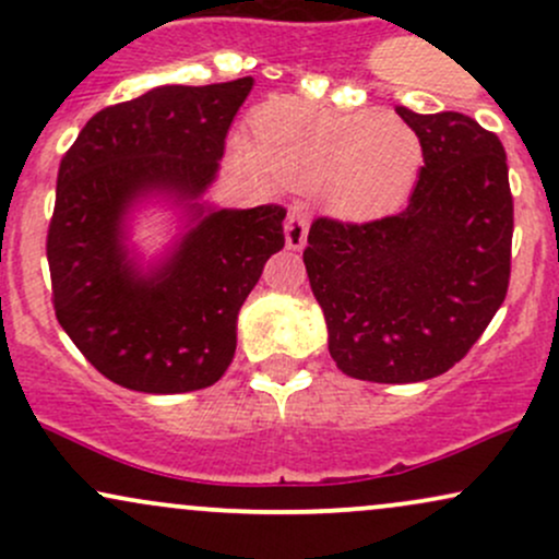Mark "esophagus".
Here are the masks:
<instances>
[{
	"instance_id": "1",
	"label": "esophagus",
	"mask_w": 559,
	"mask_h": 559,
	"mask_svg": "<svg viewBox=\"0 0 559 559\" xmlns=\"http://www.w3.org/2000/svg\"><path fill=\"white\" fill-rule=\"evenodd\" d=\"M307 230H310V221H307L305 215L297 213V210H294V213H288L286 223H284L286 247L294 249V252L305 247V243H307Z\"/></svg>"
}]
</instances>
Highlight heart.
Returning <instances> with one entry per match:
<instances>
[{
	"label": "heart",
	"instance_id": "heart-1",
	"mask_svg": "<svg viewBox=\"0 0 559 559\" xmlns=\"http://www.w3.org/2000/svg\"><path fill=\"white\" fill-rule=\"evenodd\" d=\"M239 168L262 181L316 191L325 213L349 223L386 217L413 194L423 168L418 131L386 110H338L275 99L252 115V136L236 133Z\"/></svg>",
	"mask_w": 559,
	"mask_h": 559
}]
</instances>
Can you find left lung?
<instances>
[{
	"mask_svg": "<svg viewBox=\"0 0 559 559\" xmlns=\"http://www.w3.org/2000/svg\"><path fill=\"white\" fill-rule=\"evenodd\" d=\"M423 168L407 210L310 226L305 267L342 373L418 383L467 355L510 284L512 194L502 141L463 112L418 115Z\"/></svg>",
	"mask_w": 559,
	"mask_h": 559,
	"instance_id": "1",
	"label": "left lung"
}]
</instances>
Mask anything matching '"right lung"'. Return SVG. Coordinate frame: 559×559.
I'll return each instance as SVG.
<instances>
[{
  "label": "right lung",
  "mask_w": 559,
  "mask_h": 559,
  "mask_svg": "<svg viewBox=\"0 0 559 559\" xmlns=\"http://www.w3.org/2000/svg\"><path fill=\"white\" fill-rule=\"evenodd\" d=\"M252 86L249 75L157 86L96 112L62 157L47 236L55 316L118 386L183 394L221 381L243 299L284 249V207L221 210L202 199ZM150 198L176 206L182 228L141 263L130 217Z\"/></svg>",
  "instance_id": "obj_1"
}]
</instances>
